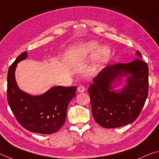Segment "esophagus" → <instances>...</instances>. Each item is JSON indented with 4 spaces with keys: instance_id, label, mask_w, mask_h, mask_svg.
<instances>
[{
    "instance_id": "34e87169",
    "label": "esophagus",
    "mask_w": 159,
    "mask_h": 159,
    "mask_svg": "<svg viewBox=\"0 0 159 159\" xmlns=\"http://www.w3.org/2000/svg\"><path fill=\"white\" fill-rule=\"evenodd\" d=\"M77 91L79 93H83V92H84L85 91V87H84V86H82V85H80V86H78V87H77Z\"/></svg>"
}]
</instances>
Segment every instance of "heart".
<instances>
[{"instance_id":"heart-1","label":"heart","mask_w":159,"mask_h":159,"mask_svg":"<svg viewBox=\"0 0 159 159\" xmlns=\"http://www.w3.org/2000/svg\"><path fill=\"white\" fill-rule=\"evenodd\" d=\"M98 47V43L93 41L83 43L70 58V63L73 66L78 65L87 61L93 53L89 70L91 73H96L107 62L111 54L107 47Z\"/></svg>"}]
</instances>
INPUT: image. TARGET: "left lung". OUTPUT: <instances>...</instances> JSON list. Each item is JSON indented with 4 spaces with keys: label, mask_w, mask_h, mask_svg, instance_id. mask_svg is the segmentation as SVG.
<instances>
[{
    "label": "left lung",
    "mask_w": 159,
    "mask_h": 159,
    "mask_svg": "<svg viewBox=\"0 0 159 159\" xmlns=\"http://www.w3.org/2000/svg\"><path fill=\"white\" fill-rule=\"evenodd\" d=\"M136 55L139 58L132 62L105 67L89 87L93 116L103 128L132 123L143 109L148 96L149 68L140 59V52L136 51ZM121 85L120 90L115 89Z\"/></svg>",
    "instance_id": "8db88e82"
}]
</instances>
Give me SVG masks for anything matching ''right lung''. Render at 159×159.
<instances>
[{
    "label": "right lung",
    "instance_id": "obj_1",
    "mask_svg": "<svg viewBox=\"0 0 159 159\" xmlns=\"http://www.w3.org/2000/svg\"><path fill=\"white\" fill-rule=\"evenodd\" d=\"M27 57V52L22 53L8 70V104L24 129L39 134H52L65 123L68 104L76 95L77 87L54 86L40 95H31L22 91L16 83L15 70L17 63Z\"/></svg>",
    "mask_w": 159,
    "mask_h": 159
}]
</instances>
